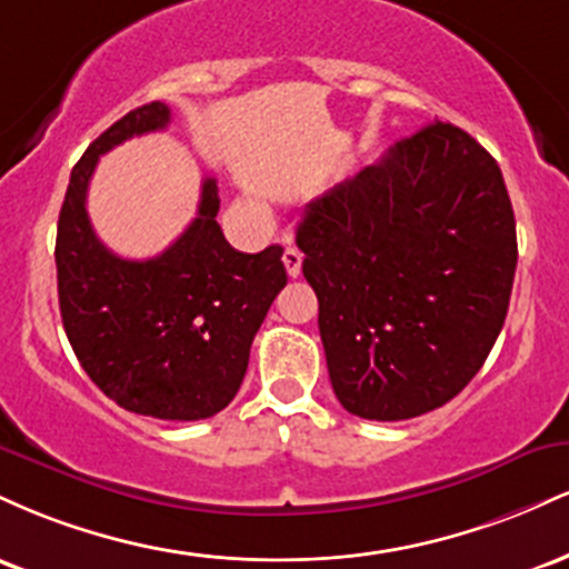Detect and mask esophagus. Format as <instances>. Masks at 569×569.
Segmentation results:
<instances>
[{
    "mask_svg": "<svg viewBox=\"0 0 569 569\" xmlns=\"http://www.w3.org/2000/svg\"><path fill=\"white\" fill-rule=\"evenodd\" d=\"M283 264H286V272H289V278H299V272H302V251L293 246H286Z\"/></svg>",
    "mask_w": 569,
    "mask_h": 569,
    "instance_id": "34e87169",
    "label": "esophagus"
}]
</instances>
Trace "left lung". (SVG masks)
I'll return each instance as SVG.
<instances>
[{"label":"left lung","instance_id":"obj_1","mask_svg":"<svg viewBox=\"0 0 569 569\" xmlns=\"http://www.w3.org/2000/svg\"><path fill=\"white\" fill-rule=\"evenodd\" d=\"M297 246L350 415L420 417L487 361L513 289L516 219L500 166L466 130L436 120L396 141L307 202Z\"/></svg>","mask_w":569,"mask_h":569}]
</instances>
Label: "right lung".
I'll use <instances>...</instances> for the list:
<instances>
[{"label": "right lung", "mask_w": 569, "mask_h": 569, "mask_svg": "<svg viewBox=\"0 0 569 569\" xmlns=\"http://www.w3.org/2000/svg\"><path fill=\"white\" fill-rule=\"evenodd\" d=\"M168 122L166 103H143L84 149L58 217V305L103 393L136 415L189 422L238 393L253 337L289 278L280 246L243 253L227 243L217 179H202L198 217L160 257L122 259L96 238L84 198L98 158Z\"/></svg>", "instance_id": "obj_1"}]
</instances>
